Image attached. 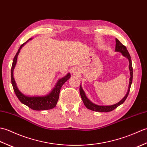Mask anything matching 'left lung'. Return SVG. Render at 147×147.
<instances>
[{
	"instance_id": "left-lung-1",
	"label": "left lung",
	"mask_w": 147,
	"mask_h": 147,
	"mask_svg": "<svg viewBox=\"0 0 147 147\" xmlns=\"http://www.w3.org/2000/svg\"><path fill=\"white\" fill-rule=\"evenodd\" d=\"M115 51L116 52H121L122 54H123L124 57H127L128 59L129 62V69L130 71V79H129V88L128 90H127V92L126 93V96L121 100L120 102H119L117 103L116 104L112 105H109V106H100V105H95L94 104H93L92 102H90L89 100L87 98L86 96L85 95V92H84L83 90L82 89V86H80V95L81 97L82 98V100L84 103V105H85V107L90 109V110H92L93 111H96V112H110L114 110L115 109H116L118 106H119L121 105L126 100V99L127 98V96L129 95V93L130 91V88L131 86V83H132V81H133V67H132V62H131V59L130 55L129 54L128 51L126 49V47L124 45L122 44V43L119 41V40L115 38Z\"/></svg>"
}]
</instances>
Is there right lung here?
Masks as SVG:
<instances>
[{"instance_id": "obj_1", "label": "right lung", "mask_w": 147, "mask_h": 147, "mask_svg": "<svg viewBox=\"0 0 147 147\" xmlns=\"http://www.w3.org/2000/svg\"><path fill=\"white\" fill-rule=\"evenodd\" d=\"M32 39L30 38L28 41L22 44L20 49H19L16 54L14 56L13 62H12V67H11V83L12 87H13L14 91L17 97L20 100V101L23 103V104L27 105L30 109L35 111H43V110H49L54 108L56 104H57L58 99L59 97V93L61 89L62 86L64 85L65 82L70 78L71 74L68 73L66 76L62 78L61 79L58 81L57 83L56 84L55 88L52 90V91L49 93V95L44 96H27L24 95L23 93H21L18 89L16 82L13 77V71L14 68L16 64L17 58L19 52H20L21 49L23 47V46Z\"/></svg>"}]
</instances>
